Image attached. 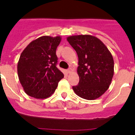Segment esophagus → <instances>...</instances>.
<instances>
[{
  "label": "esophagus",
  "instance_id": "esophagus-1",
  "mask_svg": "<svg viewBox=\"0 0 135 135\" xmlns=\"http://www.w3.org/2000/svg\"><path fill=\"white\" fill-rule=\"evenodd\" d=\"M71 71H72V68H70L68 69V70H67V72H68V73H71Z\"/></svg>",
  "mask_w": 135,
  "mask_h": 135
}]
</instances>
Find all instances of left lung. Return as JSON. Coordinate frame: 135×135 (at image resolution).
I'll list each match as a JSON object with an SVG mask.
<instances>
[{
    "mask_svg": "<svg viewBox=\"0 0 135 135\" xmlns=\"http://www.w3.org/2000/svg\"><path fill=\"white\" fill-rule=\"evenodd\" d=\"M78 57L77 72L79 83L72 87L80 97L87 100L99 98L109 89L114 73V62L103 42L91 35L67 38Z\"/></svg>",
    "mask_w": 135,
    "mask_h": 135,
    "instance_id": "obj_1",
    "label": "left lung"
}]
</instances>
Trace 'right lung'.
I'll use <instances>...</instances> for the list:
<instances>
[{
  "label": "right lung",
  "mask_w": 135,
  "mask_h": 135,
  "mask_svg": "<svg viewBox=\"0 0 135 135\" xmlns=\"http://www.w3.org/2000/svg\"><path fill=\"white\" fill-rule=\"evenodd\" d=\"M61 36H43L33 40L20 55L17 74L25 93L36 99H46L54 93L64 74L56 67V49Z\"/></svg>",
  "instance_id": "right-lung-1"
}]
</instances>
